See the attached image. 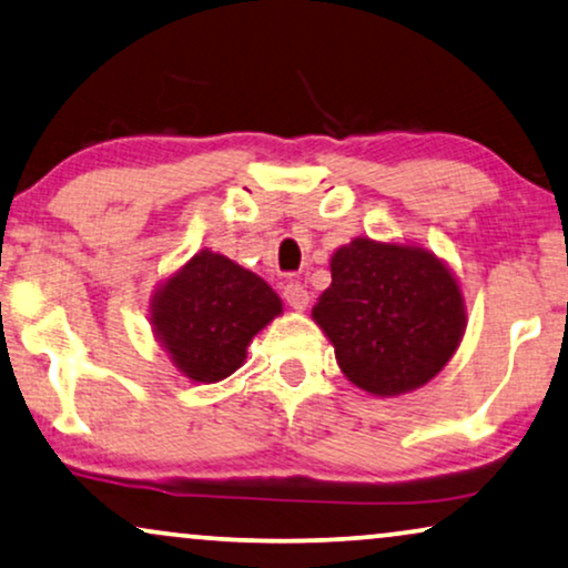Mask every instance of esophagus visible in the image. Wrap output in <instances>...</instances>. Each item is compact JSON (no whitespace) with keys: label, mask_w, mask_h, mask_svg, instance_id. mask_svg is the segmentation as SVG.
I'll return each mask as SVG.
<instances>
[{"label":"esophagus","mask_w":568,"mask_h":568,"mask_svg":"<svg viewBox=\"0 0 568 568\" xmlns=\"http://www.w3.org/2000/svg\"><path fill=\"white\" fill-rule=\"evenodd\" d=\"M284 300L290 302L292 310H297V313H302V310H307V305H310V292L305 290V284L290 282V284L284 286Z\"/></svg>","instance_id":"esophagus-1"}]
</instances>
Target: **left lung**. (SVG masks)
Wrapping results in <instances>:
<instances>
[{
    "mask_svg": "<svg viewBox=\"0 0 568 568\" xmlns=\"http://www.w3.org/2000/svg\"><path fill=\"white\" fill-rule=\"evenodd\" d=\"M313 321L346 379L379 398L429 383L460 346L468 313L453 268L414 243L354 237L331 255Z\"/></svg>",
    "mask_w": 568,
    "mask_h": 568,
    "instance_id": "obj_1",
    "label": "left lung"
}]
</instances>
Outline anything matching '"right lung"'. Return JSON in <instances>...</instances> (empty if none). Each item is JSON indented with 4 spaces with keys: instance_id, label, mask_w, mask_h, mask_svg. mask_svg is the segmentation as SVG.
Listing matches in <instances>:
<instances>
[{
    "instance_id": "obj_1",
    "label": "right lung",
    "mask_w": 568,
    "mask_h": 568,
    "mask_svg": "<svg viewBox=\"0 0 568 568\" xmlns=\"http://www.w3.org/2000/svg\"><path fill=\"white\" fill-rule=\"evenodd\" d=\"M282 310L258 274L204 247L154 290L150 325L175 369L209 385L243 367L255 333Z\"/></svg>"
}]
</instances>
